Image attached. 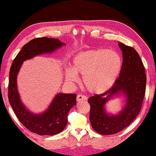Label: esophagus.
<instances>
[{"mask_svg":"<svg viewBox=\"0 0 156 156\" xmlns=\"http://www.w3.org/2000/svg\"><path fill=\"white\" fill-rule=\"evenodd\" d=\"M87 98L86 96H84V95H81V94H79L77 96V101H81L83 100H86Z\"/></svg>","mask_w":156,"mask_h":156,"instance_id":"obj_1","label":"esophagus"}]
</instances>
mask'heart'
<instances>
[{
	"mask_svg": "<svg viewBox=\"0 0 156 156\" xmlns=\"http://www.w3.org/2000/svg\"><path fill=\"white\" fill-rule=\"evenodd\" d=\"M122 60L117 52L98 49L80 53L74 56L73 67L65 70V78L69 83L79 81L77 73L83 75V85L92 94L104 93L119 78Z\"/></svg>",
	"mask_w": 156,
	"mask_h": 156,
	"instance_id": "b5f03b06",
	"label": "heart"
}]
</instances>
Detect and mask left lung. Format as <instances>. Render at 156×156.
Returning <instances> with one entry per match:
<instances>
[{
    "instance_id": "8db88e82",
    "label": "left lung",
    "mask_w": 156,
    "mask_h": 156,
    "mask_svg": "<svg viewBox=\"0 0 156 156\" xmlns=\"http://www.w3.org/2000/svg\"><path fill=\"white\" fill-rule=\"evenodd\" d=\"M123 62L117 81L109 90L90 97V122L94 130L101 135H112L123 130L137 116L144 100L146 75L140 56L135 49L119 42ZM122 93L126 97V105L116 115H108L104 107L107 101Z\"/></svg>"
}]
</instances>
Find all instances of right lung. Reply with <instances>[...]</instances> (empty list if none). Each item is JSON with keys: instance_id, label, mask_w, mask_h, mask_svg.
Returning a JSON list of instances; mask_svg holds the SVG:
<instances>
[{"instance_id": "obj_1", "label": "right lung", "mask_w": 156, "mask_h": 156, "mask_svg": "<svg viewBox=\"0 0 156 156\" xmlns=\"http://www.w3.org/2000/svg\"><path fill=\"white\" fill-rule=\"evenodd\" d=\"M66 44L58 39L37 37L28 42L14 58L10 70L8 100L21 124L32 133L54 135L63 131L68 123V112L76 105V94H56L48 108L41 114H34L23 104L17 87V76L23 61L44 53H51Z\"/></svg>"}]
</instances>
